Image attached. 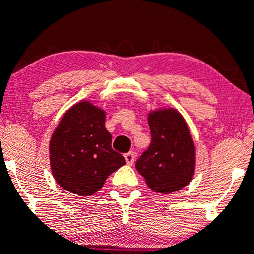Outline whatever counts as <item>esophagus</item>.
I'll use <instances>...</instances> for the list:
<instances>
[{"instance_id": "1", "label": "esophagus", "mask_w": 254, "mask_h": 254, "mask_svg": "<svg viewBox=\"0 0 254 254\" xmlns=\"http://www.w3.org/2000/svg\"><path fill=\"white\" fill-rule=\"evenodd\" d=\"M124 157H125V161H127V165H132V164H134L135 154L132 151H130V152H127V154H125Z\"/></svg>"}]
</instances>
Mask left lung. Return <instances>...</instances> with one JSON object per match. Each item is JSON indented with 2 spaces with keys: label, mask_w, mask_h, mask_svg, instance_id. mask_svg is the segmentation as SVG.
<instances>
[{
  "label": "left lung",
  "mask_w": 254,
  "mask_h": 254,
  "mask_svg": "<svg viewBox=\"0 0 254 254\" xmlns=\"http://www.w3.org/2000/svg\"><path fill=\"white\" fill-rule=\"evenodd\" d=\"M151 144L135 166L146 185L159 193L187 186L196 169V147L186 120L175 108H160L147 114Z\"/></svg>",
  "instance_id": "left-lung-1"
}]
</instances>
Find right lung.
<instances>
[{
    "instance_id": "add662e5",
    "label": "right lung",
    "mask_w": 254,
    "mask_h": 254,
    "mask_svg": "<svg viewBox=\"0 0 254 254\" xmlns=\"http://www.w3.org/2000/svg\"><path fill=\"white\" fill-rule=\"evenodd\" d=\"M105 110L89 100L70 107L49 140V164L59 186L79 196L98 192L110 174L125 164L112 149Z\"/></svg>"
}]
</instances>
